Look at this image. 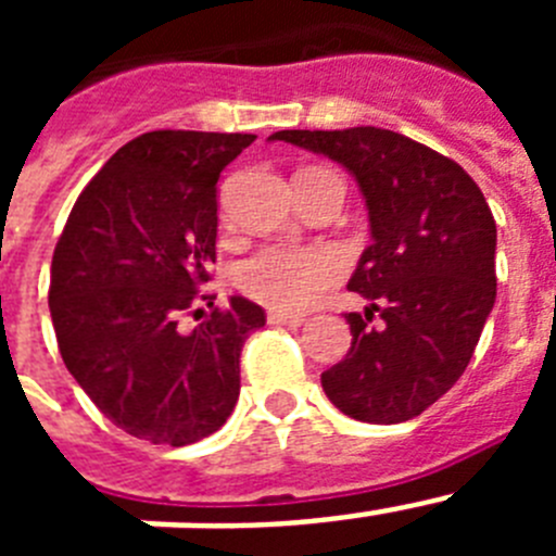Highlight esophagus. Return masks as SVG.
<instances>
[{"mask_svg":"<svg viewBox=\"0 0 556 556\" xmlns=\"http://www.w3.org/2000/svg\"><path fill=\"white\" fill-rule=\"evenodd\" d=\"M269 326H303L301 314H289V312H269L267 314Z\"/></svg>","mask_w":556,"mask_h":556,"instance_id":"1","label":"esophagus"}]
</instances>
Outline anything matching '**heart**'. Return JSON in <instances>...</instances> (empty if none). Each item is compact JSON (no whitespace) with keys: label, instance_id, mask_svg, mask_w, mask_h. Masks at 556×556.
Listing matches in <instances>:
<instances>
[{"label":"heart","instance_id":"heart-1","mask_svg":"<svg viewBox=\"0 0 556 556\" xmlns=\"http://www.w3.org/2000/svg\"><path fill=\"white\" fill-rule=\"evenodd\" d=\"M345 253L323 244H267L236 269V287L275 312H306L345 275Z\"/></svg>","mask_w":556,"mask_h":556}]
</instances>
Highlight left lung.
<instances>
[{
    "label": "left lung",
    "mask_w": 556,
    "mask_h": 556,
    "mask_svg": "<svg viewBox=\"0 0 556 556\" xmlns=\"http://www.w3.org/2000/svg\"><path fill=\"white\" fill-rule=\"evenodd\" d=\"M269 141L345 166L370 219L372 242L348 281L370 306L348 314L351 351L320 378L328 401L365 424L412 420L459 381L493 312L488 200L456 161L384 127L278 130Z\"/></svg>",
    "instance_id": "1"
}]
</instances>
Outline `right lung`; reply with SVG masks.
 I'll list each match as a JSON object with an SVG mask.
<instances>
[{
	"label": "right lung",
	"mask_w": 556,
	"mask_h": 556,
	"mask_svg": "<svg viewBox=\"0 0 556 556\" xmlns=\"http://www.w3.org/2000/svg\"><path fill=\"white\" fill-rule=\"evenodd\" d=\"M250 132L152 130L83 189L52 255L49 312L63 365L113 426L152 445L198 443L239 401V356L264 308L233 294L178 328L217 262L219 172ZM200 312V308H198Z\"/></svg>",
	"instance_id": "right-lung-1"
}]
</instances>
